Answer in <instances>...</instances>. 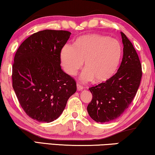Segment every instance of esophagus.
<instances>
[{"instance_id": "obj_1", "label": "esophagus", "mask_w": 155, "mask_h": 155, "mask_svg": "<svg viewBox=\"0 0 155 155\" xmlns=\"http://www.w3.org/2000/svg\"><path fill=\"white\" fill-rule=\"evenodd\" d=\"M83 88H84L83 86H82L80 83H77V89H78V90H79V91L80 90H83Z\"/></svg>"}]
</instances>
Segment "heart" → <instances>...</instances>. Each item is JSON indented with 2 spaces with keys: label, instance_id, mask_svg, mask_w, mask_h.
<instances>
[{
  "label": "heart",
  "instance_id": "b5f03b06",
  "mask_svg": "<svg viewBox=\"0 0 155 155\" xmlns=\"http://www.w3.org/2000/svg\"><path fill=\"white\" fill-rule=\"evenodd\" d=\"M122 46L117 39L100 35L80 37L75 46L66 44L61 53V63L70 75H75L84 65L81 80L105 81L115 73L122 56Z\"/></svg>",
  "mask_w": 155,
  "mask_h": 155
}]
</instances>
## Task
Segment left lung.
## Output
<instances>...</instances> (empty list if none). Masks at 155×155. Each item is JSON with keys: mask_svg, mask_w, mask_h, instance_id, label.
Wrapping results in <instances>:
<instances>
[{"mask_svg": "<svg viewBox=\"0 0 155 155\" xmlns=\"http://www.w3.org/2000/svg\"><path fill=\"white\" fill-rule=\"evenodd\" d=\"M124 56L117 73L104 82L89 88L92 99L88 114L96 122L117 119L128 109L136 94L142 78V66L135 48L124 33L120 32Z\"/></svg>", "mask_w": 155, "mask_h": 155, "instance_id": "1", "label": "left lung"}]
</instances>
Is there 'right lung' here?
<instances>
[{"label":"right lung","mask_w":155,"mask_h":155,"mask_svg":"<svg viewBox=\"0 0 155 155\" xmlns=\"http://www.w3.org/2000/svg\"><path fill=\"white\" fill-rule=\"evenodd\" d=\"M71 35L38 31L21 44L15 56L12 87L27 115L39 122L57 119L77 90L75 80L61 67V49Z\"/></svg>","instance_id":"obj_1"}]
</instances>
